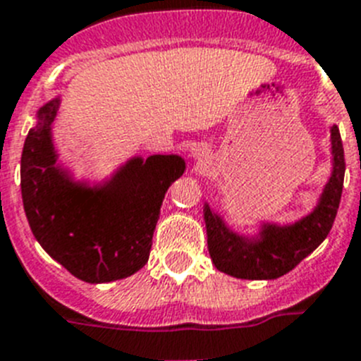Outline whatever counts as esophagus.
Here are the masks:
<instances>
[{
	"instance_id": "esophagus-1",
	"label": "esophagus",
	"mask_w": 361,
	"mask_h": 361,
	"mask_svg": "<svg viewBox=\"0 0 361 361\" xmlns=\"http://www.w3.org/2000/svg\"><path fill=\"white\" fill-rule=\"evenodd\" d=\"M192 156L196 159H198V161H205V159L209 158V150H207L205 147H202V145L194 147V149H192Z\"/></svg>"
}]
</instances>
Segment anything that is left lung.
<instances>
[{
    "label": "left lung",
    "instance_id": "8db88e82",
    "mask_svg": "<svg viewBox=\"0 0 361 361\" xmlns=\"http://www.w3.org/2000/svg\"><path fill=\"white\" fill-rule=\"evenodd\" d=\"M331 178L314 211L296 224L285 227L265 224L258 240H247L233 233L224 219L205 205L207 245L218 271L241 280H276L293 271L327 238L340 207L345 176L343 145L336 125L331 128Z\"/></svg>",
    "mask_w": 361,
    "mask_h": 361
}]
</instances>
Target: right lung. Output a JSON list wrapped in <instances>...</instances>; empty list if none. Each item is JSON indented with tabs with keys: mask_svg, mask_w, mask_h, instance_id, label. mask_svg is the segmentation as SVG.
<instances>
[{
	"mask_svg": "<svg viewBox=\"0 0 361 361\" xmlns=\"http://www.w3.org/2000/svg\"><path fill=\"white\" fill-rule=\"evenodd\" d=\"M59 98L37 111L21 154V196L30 231L50 258L87 283L134 274L149 259L163 198L183 174L176 154L133 158L99 187L56 165L52 121Z\"/></svg>",
	"mask_w": 361,
	"mask_h": 361,
	"instance_id": "obj_1",
	"label": "right lung"
}]
</instances>
